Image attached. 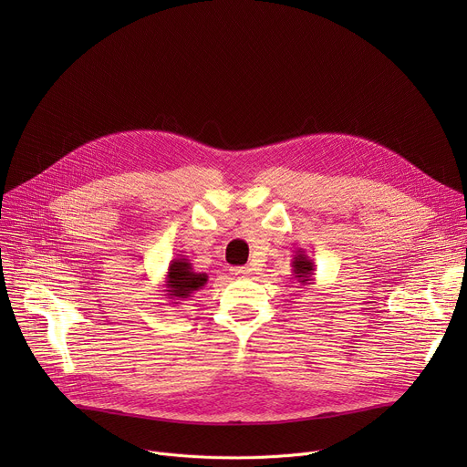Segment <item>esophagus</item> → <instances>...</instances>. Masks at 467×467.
Listing matches in <instances>:
<instances>
[{"mask_svg": "<svg viewBox=\"0 0 467 467\" xmlns=\"http://www.w3.org/2000/svg\"><path fill=\"white\" fill-rule=\"evenodd\" d=\"M231 274L240 279H245L251 275V268H247V265H240V268H231Z\"/></svg>", "mask_w": 467, "mask_h": 467, "instance_id": "1", "label": "esophagus"}]
</instances>
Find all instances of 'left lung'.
Listing matches in <instances>:
<instances>
[{
	"mask_svg": "<svg viewBox=\"0 0 467 467\" xmlns=\"http://www.w3.org/2000/svg\"><path fill=\"white\" fill-rule=\"evenodd\" d=\"M292 272H294V277L297 279V283L301 286H306V285H314V260L306 256V253L303 249H297L296 254H294V260H292Z\"/></svg>",
	"mask_w": 467,
	"mask_h": 467,
	"instance_id": "8db88e82",
	"label": "left lung"
}]
</instances>
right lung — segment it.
Wrapping results in <instances>:
<instances>
[{
    "label": "right lung",
    "mask_w": 467,
    "mask_h": 467,
    "mask_svg": "<svg viewBox=\"0 0 467 467\" xmlns=\"http://www.w3.org/2000/svg\"><path fill=\"white\" fill-rule=\"evenodd\" d=\"M209 281L207 274H197L192 262L186 256H177L170 262L166 281H164V296L171 299V303H179L188 299L195 290H202Z\"/></svg>",
    "instance_id": "obj_1"
}]
</instances>
